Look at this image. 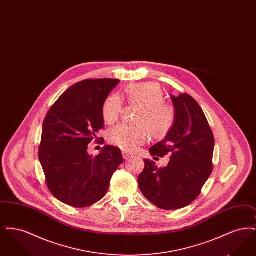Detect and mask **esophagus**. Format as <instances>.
I'll list each match as a JSON object with an SVG mask.
<instances>
[{
	"label": "esophagus",
	"instance_id": "esophagus-1",
	"mask_svg": "<svg viewBox=\"0 0 256 256\" xmlns=\"http://www.w3.org/2000/svg\"><path fill=\"white\" fill-rule=\"evenodd\" d=\"M122 156H124V158L126 159V160H130V159L132 158V156L130 154H126V152H124V154H122Z\"/></svg>",
	"mask_w": 256,
	"mask_h": 256
}]
</instances>
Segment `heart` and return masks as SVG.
Segmentation results:
<instances>
[{
    "label": "heart",
    "mask_w": 256,
    "mask_h": 256,
    "mask_svg": "<svg viewBox=\"0 0 256 256\" xmlns=\"http://www.w3.org/2000/svg\"><path fill=\"white\" fill-rule=\"evenodd\" d=\"M126 98L128 104L142 108L136 118V122L140 124H120L114 126L108 132L110 144L120 148L124 152H134L146 143L148 132L146 126L154 137H162L170 132L176 120V111L172 106L164 102L165 96L158 84H132L126 89ZM122 110V98L116 94L108 96L102 110L104 122L108 124L117 122Z\"/></svg>",
    "instance_id": "b5f03b06"
}]
</instances>
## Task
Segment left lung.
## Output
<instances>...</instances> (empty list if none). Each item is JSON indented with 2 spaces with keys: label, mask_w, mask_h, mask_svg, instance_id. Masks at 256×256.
Segmentation results:
<instances>
[{
  "label": "left lung",
  "mask_w": 256,
  "mask_h": 256,
  "mask_svg": "<svg viewBox=\"0 0 256 256\" xmlns=\"http://www.w3.org/2000/svg\"><path fill=\"white\" fill-rule=\"evenodd\" d=\"M176 111L174 126L164 140L150 148L152 156L170 154V161L158 168L144 159L145 168L138 176L142 194L156 206L176 210L193 202L213 170L214 134L206 117L189 94L172 96Z\"/></svg>",
  "instance_id": "left-lung-1"
}]
</instances>
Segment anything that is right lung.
I'll return each instance as SVG.
<instances>
[{
	"label": "right lung",
	"mask_w": 256,
	"mask_h": 256,
	"mask_svg": "<svg viewBox=\"0 0 256 256\" xmlns=\"http://www.w3.org/2000/svg\"><path fill=\"white\" fill-rule=\"evenodd\" d=\"M119 80H84L68 88L50 108L42 128L38 156L50 192L70 206L102 200L124 161L121 150L104 146L96 156L88 144L102 130V106Z\"/></svg>",
	"instance_id": "obj_1"
}]
</instances>
